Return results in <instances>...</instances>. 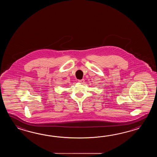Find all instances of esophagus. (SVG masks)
Masks as SVG:
<instances>
[{
    "mask_svg": "<svg viewBox=\"0 0 157 157\" xmlns=\"http://www.w3.org/2000/svg\"><path fill=\"white\" fill-rule=\"evenodd\" d=\"M84 81H85L84 79H81V80H78V82H80L81 83H83V82H84Z\"/></svg>",
    "mask_w": 157,
    "mask_h": 157,
    "instance_id": "esophagus-1",
    "label": "esophagus"
}]
</instances>
